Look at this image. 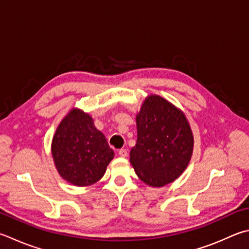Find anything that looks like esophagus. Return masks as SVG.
Returning <instances> with one entry per match:
<instances>
[{
	"mask_svg": "<svg viewBox=\"0 0 249 249\" xmlns=\"http://www.w3.org/2000/svg\"><path fill=\"white\" fill-rule=\"evenodd\" d=\"M118 155L120 157H123V158H125L126 156H128V151H126L125 148H121V149H119V152H118Z\"/></svg>",
	"mask_w": 249,
	"mask_h": 249,
	"instance_id": "obj_1",
	"label": "esophagus"
}]
</instances>
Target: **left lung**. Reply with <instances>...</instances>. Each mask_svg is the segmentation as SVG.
Returning a JSON list of instances; mask_svg holds the SVG:
<instances>
[{
	"instance_id": "obj_1",
	"label": "left lung",
	"mask_w": 249,
	"mask_h": 249,
	"mask_svg": "<svg viewBox=\"0 0 249 249\" xmlns=\"http://www.w3.org/2000/svg\"><path fill=\"white\" fill-rule=\"evenodd\" d=\"M138 140L130 162L140 180L161 187L178 179L189 166L194 137L181 109L156 94L145 98L135 117Z\"/></svg>"
}]
</instances>
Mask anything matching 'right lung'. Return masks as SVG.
Returning a JSON list of instances; mask_svg holds the SVG:
<instances>
[{
    "label": "right lung",
    "instance_id": "obj_1",
    "mask_svg": "<svg viewBox=\"0 0 249 249\" xmlns=\"http://www.w3.org/2000/svg\"><path fill=\"white\" fill-rule=\"evenodd\" d=\"M51 151L59 176L74 186L100 181L115 155L91 115L80 108H71L60 121Z\"/></svg>",
    "mask_w": 249,
    "mask_h": 249
}]
</instances>
